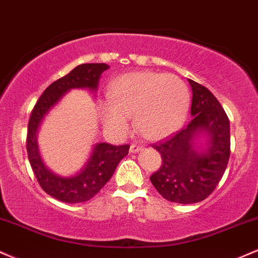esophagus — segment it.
Returning a JSON list of instances; mask_svg holds the SVG:
<instances>
[{
    "instance_id": "34e87169",
    "label": "esophagus",
    "mask_w": 258,
    "mask_h": 258,
    "mask_svg": "<svg viewBox=\"0 0 258 258\" xmlns=\"http://www.w3.org/2000/svg\"><path fill=\"white\" fill-rule=\"evenodd\" d=\"M141 150H142V147L139 146V145H136V144L130 145V150H129L130 153H139Z\"/></svg>"
}]
</instances>
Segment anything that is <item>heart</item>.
I'll use <instances>...</instances> for the list:
<instances>
[{
  "label": "heart",
  "instance_id": "heart-1",
  "mask_svg": "<svg viewBox=\"0 0 258 258\" xmlns=\"http://www.w3.org/2000/svg\"><path fill=\"white\" fill-rule=\"evenodd\" d=\"M110 100L100 105L105 126L114 133L128 128V116L145 138L162 140L177 132L190 105L188 87L175 75L152 71L132 72L116 78Z\"/></svg>",
  "mask_w": 258,
  "mask_h": 258
}]
</instances>
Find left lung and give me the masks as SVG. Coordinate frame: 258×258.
<instances>
[{"instance_id":"1","label":"left lung","mask_w":258,"mask_h":258,"mask_svg":"<svg viewBox=\"0 0 258 258\" xmlns=\"http://www.w3.org/2000/svg\"><path fill=\"white\" fill-rule=\"evenodd\" d=\"M192 87V120L168 140L154 145L162 165L150 177L166 201L193 204L213 193L225 174L231 154L229 119L219 100L202 84ZM206 139L202 146L201 139Z\"/></svg>"}]
</instances>
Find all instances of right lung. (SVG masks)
I'll return each mask as SVG.
<instances>
[{"label":"right lung","mask_w":258,"mask_h":258,"mask_svg":"<svg viewBox=\"0 0 258 258\" xmlns=\"http://www.w3.org/2000/svg\"><path fill=\"white\" fill-rule=\"evenodd\" d=\"M110 69L106 63H82L53 82L36 102L27 125L26 150L29 162L39 186L45 193L63 203H82L92 199L107 183L118 163L129 152V145L113 146L99 142L77 174L60 176L44 165L37 142L38 129L44 117L71 89H89L95 93L102 72Z\"/></svg>","instance_id":"add662e5"}]
</instances>
